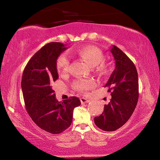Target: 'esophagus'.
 <instances>
[{"label":"esophagus","mask_w":160,"mask_h":160,"mask_svg":"<svg viewBox=\"0 0 160 160\" xmlns=\"http://www.w3.org/2000/svg\"><path fill=\"white\" fill-rule=\"evenodd\" d=\"M80 102L82 104H87V103L90 102V101L87 98H85V97H82V98H80Z\"/></svg>","instance_id":"esophagus-1"}]
</instances>
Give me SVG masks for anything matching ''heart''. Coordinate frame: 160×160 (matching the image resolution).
Returning <instances> with one entry per match:
<instances>
[{"label":"heart","mask_w":160,"mask_h":160,"mask_svg":"<svg viewBox=\"0 0 160 160\" xmlns=\"http://www.w3.org/2000/svg\"><path fill=\"white\" fill-rule=\"evenodd\" d=\"M80 57L92 67L96 66L97 71L103 72L107 70V65L104 63V56L101 49L94 46H87L78 51ZM58 71L60 74H66L69 70L70 58L66 53H63L58 58L56 63ZM73 88L80 92H85L95 87L94 80H79L73 83Z\"/></svg>","instance_id":"1"}]
</instances>
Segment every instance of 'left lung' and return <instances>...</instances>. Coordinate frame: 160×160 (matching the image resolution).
<instances>
[{"instance_id": "1", "label": "left lung", "mask_w": 160, "mask_h": 160, "mask_svg": "<svg viewBox=\"0 0 160 160\" xmlns=\"http://www.w3.org/2000/svg\"><path fill=\"white\" fill-rule=\"evenodd\" d=\"M111 53L115 60V69L105 88L112 99L104 105V112L94 117V123L105 131H114L123 126L133 113L138 100V77L132 61L120 48L113 46Z\"/></svg>"}]
</instances>
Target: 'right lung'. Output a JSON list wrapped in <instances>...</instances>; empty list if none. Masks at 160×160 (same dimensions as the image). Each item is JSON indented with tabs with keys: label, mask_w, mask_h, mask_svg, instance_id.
Listing matches in <instances>:
<instances>
[{
	"label": "right lung",
	"mask_w": 160,
	"mask_h": 160,
	"mask_svg": "<svg viewBox=\"0 0 160 160\" xmlns=\"http://www.w3.org/2000/svg\"><path fill=\"white\" fill-rule=\"evenodd\" d=\"M66 46L60 42L44 46L29 61L22 78L27 112L40 128L52 134L61 133L68 128L73 109L81 104L76 97L58 102L51 87L58 78L56 61L68 48Z\"/></svg>",
	"instance_id": "1"
}]
</instances>
